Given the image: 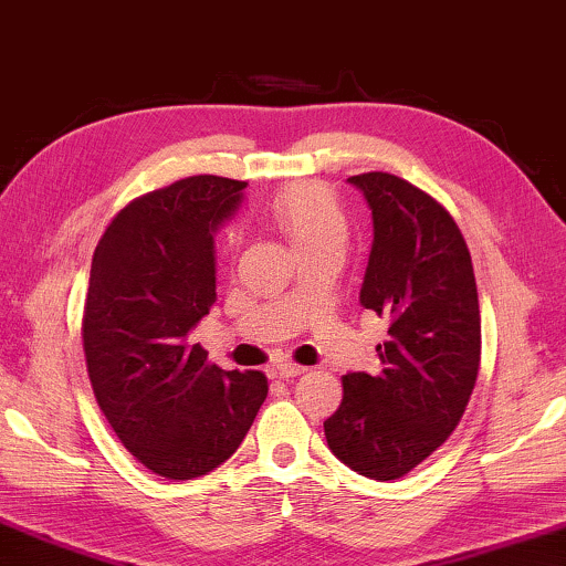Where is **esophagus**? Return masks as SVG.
Returning a JSON list of instances; mask_svg holds the SVG:
<instances>
[{"label":"esophagus","mask_w":566,"mask_h":566,"mask_svg":"<svg viewBox=\"0 0 566 566\" xmlns=\"http://www.w3.org/2000/svg\"><path fill=\"white\" fill-rule=\"evenodd\" d=\"M303 370H305L303 366H298V364H291V360H281V364L275 366V374H277V378H283V381H291V378L301 376Z\"/></svg>","instance_id":"esophagus-1"}]
</instances>
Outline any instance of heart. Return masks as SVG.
Wrapping results in <instances>:
<instances>
[{
  "label": "heart",
  "instance_id": "1",
  "mask_svg": "<svg viewBox=\"0 0 566 566\" xmlns=\"http://www.w3.org/2000/svg\"><path fill=\"white\" fill-rule=\"evenodd\" d=\"M271 216L295 253L321 245L344 248L348 240L346 210L328 188L316 182L293 185L277 192L271 202Z\"/></svg>",
  "mask_w": 566,
  "mask_h": 566
}]
</instances>
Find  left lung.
Returning a JSON list of instances; mask_svg holds the SVG:
<instances>
[{"instance_id": "1", "label": "left lung", "mask_w": 566, "mask_h": 566, "mask_svg": "<svg viewBox=\"0 0 566 566\" xmlns=\"http://www.w3.org/2000/svg\"><path fill=\"white\" fill-rule=\"evenodd\" d=\"M374 218L360 305L388 321L376 376H344L323 421L328 449L368 479L394 481L457 429L481 358L479 295L464 235L443 206L396 175L348 178Z\"/></svg>"}]
</instances>
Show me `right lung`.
Listing matches in <instances>:
<instances>
[{"label": "right lung", "instance_id": "obj_1", "mask_svg": "<svg viewBox=\"0 0 566 566\" xmlns=\"http://www.w3.org/2000/svg\"><path fill=\"white\" fill-rule=\"evenodd\" d=\"M248 182L196 175L129 202L92 255L82 318L92 391L117 439L165 479L233 457L268 396L261 370H222L190 331L216 303V233Z\"/></svg>", "mask_w": 566, "mask_h": 566}]
</instances>
